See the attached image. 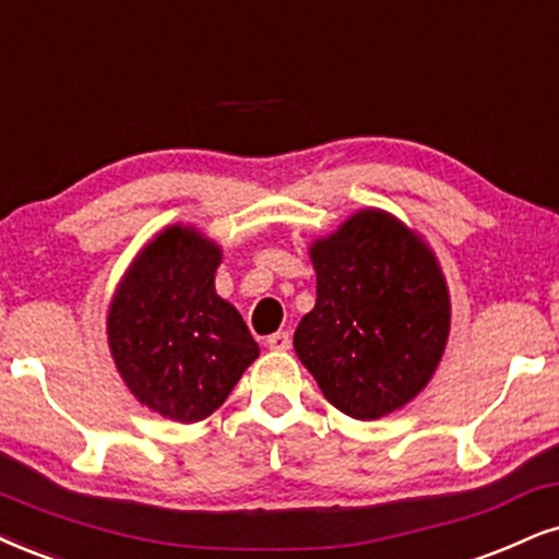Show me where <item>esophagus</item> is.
I'll return each mask as SVG.
<instances>
[{
	"instance_id": "obj_1",
	"label": "esophagus",
	"mask_w": 559,
	"mask_h": 559,
	"mask_svg": "<svg viewBox=\"0 0 559 559\" xmlns=\"http://www.w3.org/2000/svg\"><path fill=\"white\" fill-rule=\"evenodd\" d=\"M266 347L277 349V353H285V349H290V334H287V332L269 334L266 336Z\"/></svg>"
}]
</instances>
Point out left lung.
Returning <instances> with one entry per match:
<instances>
[{
  "instance_id": "obj_1",
  "label": "left lung",
  "mask_w": 559,
  "mask_h": 559,
  "mask_svg": "<svg viewBox=\"0 0 559 559\" xmlns=\"http://www.w3.org/2000/svg\"><path fill=\"white\" fill-rule=\"evenodd\" d=\"M316 306L293 344L323 396L355 419L402 409L443 357L451 300L436 253L402 219L360 210L311 246Z\"/></svg>"
}]
</instances>
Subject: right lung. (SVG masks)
I'll list each match as a JSON object with an SVG mask.
<instances>
[{
    "mask_svg": "<svg viewBox=\"0 0 559 559\" xmlns=\"http://www.w3.org/2000/svg\"><path fill=\"white\" fill-rule=\"evenodd\" d=\"M223 251L197 227L170 225L136 253L108 308V347L144 406L199 423L259 357L246 321L215 293Z\"/></svg>",
    "mask_w": 559,
    "mask_h": 559,
    "instance_id": "obj_1",
    "label": "right lung"
}]
</instances>
